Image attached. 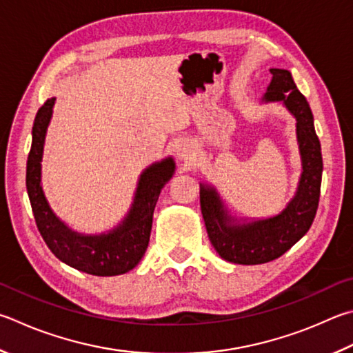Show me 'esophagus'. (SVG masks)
<instances>
[{
    "label": "esophagus",
    "mask_w": 353,
    "mask_h": 353,
    "mask_svg": "<svg viewBox=\"0 0 353 353\" xmlns=\"http://www.w3.org/2000/svg\"><path fill=\"white\" fill-rule=\"evenodd\" d=\"M181 156H182V157H185V159H187V157H188V151H187V150H183V151L181 152Z\"/></svg>",
    "instance_id": "1"
}]
</instances>
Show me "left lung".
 <instances>
[{
    "mask_svg": "<svg viewBox=\"0 0 353 353\" xmlns=\"http://www.w3.org/2000/svg\"><path fill=\"white\" fill-rule=\"evenodd\" d=\"M273 75L267 89V101H284L294 119L303 157L296 196L283 213L265 221L233 225L213 188L201 185V210L208 238L225 261L242 265L265 264L278 259L309 232L316 216L321 193V143L313 126L310 106L298 91L292 74L285 69H270Z\"/></svg>",
    "mask_w": 353,
    "mask_h": 353,
    "instance_id": "obj_1",
    "label": "left lung"
}]
</instances>
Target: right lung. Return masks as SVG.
I'll return each instance as SVG.
<instances>
[{"label":"right lung","instance_id":"1","mask_svg":"<svg viewBox=\"0 0 353 353\" xmlns=\"http://www.w3.org/2000/svg\"><path fill=\"white\" fill-rule=\"evenodd\" d=\"M54 101L55 99H48L35 115L26 168V187L38 232L50 252L77 270L94 276L123 274L139 264L148 248L152 213L160 191L174 172V162L166 159L143 172L130 214L114 232L100 236H81L70 232L50 211L40 185L44 136Z\"/></svg>","mask_w":353,"mask_h":353}]
</instances>
